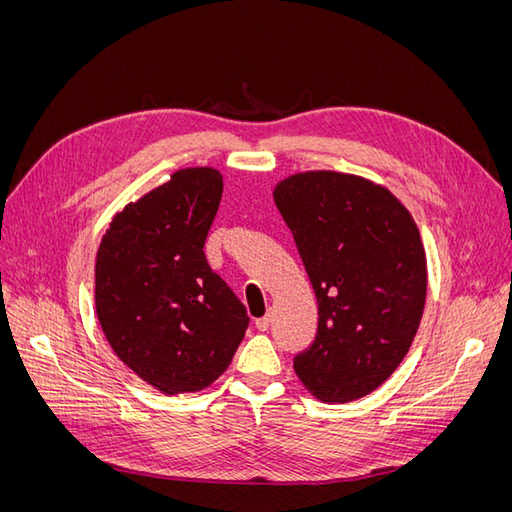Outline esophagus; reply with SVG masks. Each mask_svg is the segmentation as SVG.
Instances as JSON below:
<instances>
[{
    "label": "esophagus",
    "mask_w": 512,
    "mask_h": 512,
    "mask_svg": "<svg viewBox=\"0 0 512 512\" xmlns=\"http://www.w3.org/2000/svg\"><path fill=\"white\" fill-rule=\"evenodd\" d=\"M269 324H271V312L256 320V329H258V331H267V329H269Z\"/></svg>",
    "instance_id": "34e87169"
}]
</instances>
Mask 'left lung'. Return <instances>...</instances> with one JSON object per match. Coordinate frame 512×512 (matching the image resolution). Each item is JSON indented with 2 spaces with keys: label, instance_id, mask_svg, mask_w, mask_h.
Segmentation results:
<instances>
[{
  "label": "left lung",
  "instance_id": "1",
  "mask_svg": "<svg viewBox=\"0 0 512 512\" xmlns=\"http://www.w3.org/2000/svg\"><path fill=\"white\" fill-rule=\"evenodd\" d=\"M318 303L314 344L294 374L327 404L376 391L404 361L427 297V258L410 211L369 179L305 170L273 188Z\"/></svg>",
  "mask_w": 512,
  "mask_h": 512
}]
</instances>
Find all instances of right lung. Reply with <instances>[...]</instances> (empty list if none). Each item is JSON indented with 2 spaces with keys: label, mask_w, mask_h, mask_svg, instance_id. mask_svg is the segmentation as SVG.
I'll return each instance as SVG.
<instances>
[{
  "label": "right lung",
  "mask_w": 512,
  "mask_h": 512,
  "mask_svg": "<svg viewBox=\"0 0 512 512\" xmlns=\"http://www.w3.org/2000/svg\"><path fill=\"white\" fill-rule=\"evenodd\" d=\"M222 173L181 168L113 215L96 256V314L119 361L164 395L218 380L247 329L243 303L205 258Z\"/></svg>",
  "instance_id": "1"
}]
</instances>
